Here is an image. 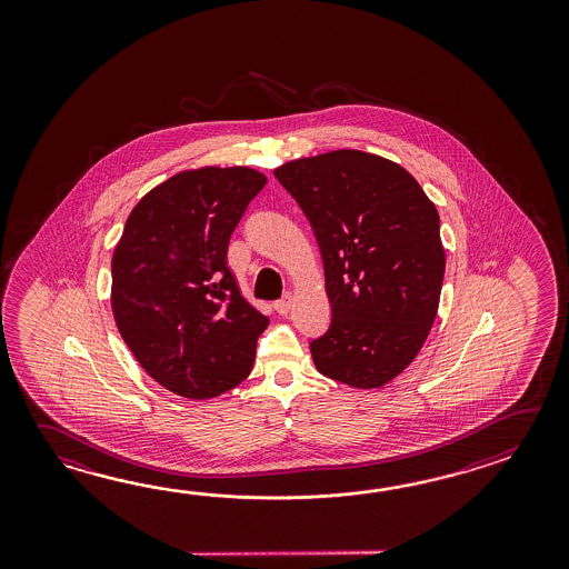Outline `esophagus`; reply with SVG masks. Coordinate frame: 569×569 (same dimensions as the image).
Here are the masks:
<instances>
[{
  "label": "esophagus",
  "mask_w": 569,
  "mask_h": 569,
  "mask_svg": "<svg viewBox=\"0 0 569 569\" xmlns=\"http://www.w3.org/2000/svg\"><path fill=\"white\" fill-rule=\"evenodd\" d=\"M290 307H292V295L287 292L282 299L274 302V309H277V313L287 315L290 311Z\"/></svg>",
  "instance_id": "obj_1"
}]
</instances>
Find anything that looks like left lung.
Returning a JSON list of instances; mask_svg holds the SVG:
<instances>
[{"mask_svg": "<svg viewBox=\"0 0 569 569\" xmlns=\"http://www.w3.org/2000/svg\"><path fill=\"white\" fill-rule=\"evenodd\" d=\"M319 243L331 321L313 339L321 375L353 388L399 376L433 326L446 272L437 209L387 158L336 150L274 170Z\"/></svg>", "mask_w": 569, "mask_h": 569, "instance_id": "left-lung-1", "label": "left lung"}]
</instances>
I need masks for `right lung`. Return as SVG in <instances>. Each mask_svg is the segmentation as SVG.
<instances>
[{
  "instance_id": "1",
  "label": "right lung",
  "mask_w": 569,
  "mask_h": 569,
  "mask_svg": "<svg viewBox=\"0 0 569 569\" xmlns=\"http://www.w3.org/2000/svg\"><path fill=\"white\" fill-rule=\"evenodd\" d=\"M267 177L246 167L189 170L133 207L111 260L121 338L158 385L187 399L238 387L267 315L246 302L228 243Z\"/></svg>"
}]
</instances>
